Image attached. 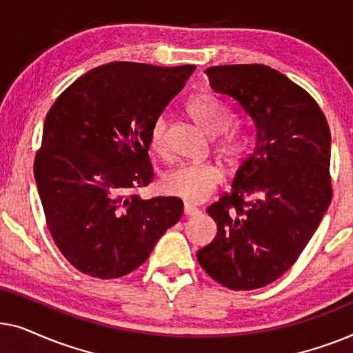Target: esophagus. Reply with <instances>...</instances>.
<instances>
[{
    "instance_id": "34e87169",
    "label": "esophagus",
    "mask_w": 353,
    "mask_h": 353,
    "mask_svg": "<svg viewBox=\"0 0 353 353\" xmlns=\"http://www.w3.org/2000/svg\"><path fill=\"white\" fill-rule=\"evenodd\" d=\"M199 214H201V210L197 209L196 205L185 204V215H188V216H196V215H199Z\"/></svg>"
}]
</instances>
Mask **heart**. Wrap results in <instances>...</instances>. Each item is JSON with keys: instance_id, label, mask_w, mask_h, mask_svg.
Wrapping results in <instances>:
<instances>
[{"instance_id": "obj_1", "label": "heart", "mask_w": 353, "mask_h": 353, "mask_svg": "<svg viewBox=\"0 0 353 353\" xmlns=\"http://www.w3.org/2000/svg\"><path fill=\"white\" fill-rule=\"evenodd\" d=\"M188 114L194 120L202 132L209 137H220L215 143V151L226 161L234 162L243 156L248 149V137L244 132L234 128L226 130L231 123V115L219 101L212 96L201 94L194 96L186 105ZM165 138H167V119L165 115H159L154 120L151 132H149V143L156 152L165 151ZM221 181L220 168L212 162H190L180 163L170 172L163 175L162 185L168 194L181 197L188 202L197 204L209 199L215 188Z\"/></svg>"}]
</instances>
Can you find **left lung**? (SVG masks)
I'll return each instance as SVG.
<instances>
[{"label":"left lung","instance_id":"8db88e82","mask_svg":"<svg viewBox=\"0 0 353 353\" xmlns=\"http://www.w3.org/2000/svg\"><path fill=\"white\" fill-rule=\"evenodd\" d=\"M212 90L252 120L255 148L207 209L216 236L197 252L225 288L250 291L283 276L330 207L331 133L305 90L262 64L205 69Z\"/></svg>","mask_w":353,"mask_h":353}]
</instances>
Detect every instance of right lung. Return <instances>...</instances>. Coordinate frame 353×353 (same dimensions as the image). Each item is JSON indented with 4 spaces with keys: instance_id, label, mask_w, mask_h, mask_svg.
I'll return each mask as SVG.
<instances>
[{
    "instance_id": "right-lung-1",
    "label": "right lung",
    "mask_w": 353,
    "mask_h": 353,
    "mask_svg": "<svg viewBox=\"0 0 353 353\" xmlns=\"http://www.w3.org/2000/svg\"><path fill=\"white\" fill-rule=\"evenodd\" d=\"M194 69L110 62L77 79L48 112L33 173L48 230L81 273L128 274L181 219L178 197L132 191L152 181L149 132Z\"/></svg>"
}]
</instances>
